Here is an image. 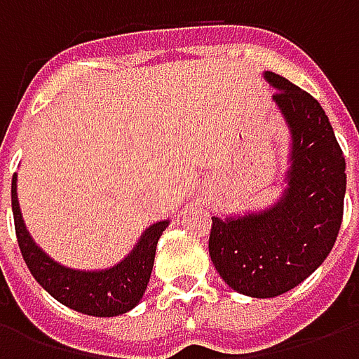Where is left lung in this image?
Listing matches in <instances>:
<instances>
[{"label":"left lung","instance_id":"obj_1","mask_svg":"<svg viewBox=\"0 0 359 359\" xmlns=\"http://www.w3.org/2000/svg\"><path fill=\"white\" fill-rule=\"evenodd\" d=\"M264 76L290 130L285 192L267 210L211 217L210 233L221 278L252 298L288 292L323 264L339 236L346 192V161L323 107L283 76Z\"/></svg>","mask_w":359,"mask_h":359}]
</instances>
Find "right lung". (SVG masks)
Wrapping results in <instances>:
<instances>
[{"label":"right lung","instance_id":"add662e5","mask_svg":"<svg viewBox=\"0 0 359 359\" xmlns=\"http://www.w3.org/2000/svg\"><path fill=\"white\" fill-rule=\"evenodd\" d=\"M11 205L20 254L32 277L43 290L67 308L94 317L123 316L142 300L149 283L159 236L169 226L157 221L142 233L133 252L109 269L81 271L57 264L43 252L27 231L17 198V175L11 182Z\"/></svg>","mask_w":359,"mask_h":359}]
</instances>
